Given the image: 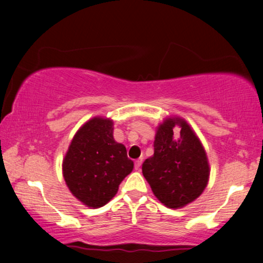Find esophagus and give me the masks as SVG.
<instances>
[{"instance_id":"obj_1","label":"esophagus","mask_w":263,"mask_h":263,"mask_svg":"<svg viewBox=\"0 0 263 263\" xmlns=\"http://www.w3.org/2000/svg\"><path fill=\"white\" fill-rule=\"evenodd\" d=\"M141 164H142V159H138L135 161V170L136 171H140V167H141Z\"/></svg>"}]
</instances>
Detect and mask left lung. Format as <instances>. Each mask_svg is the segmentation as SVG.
Listing matches in <instances>:
<instances>
[{"mask_svg":"<svg viewBox=\"0 0 263 263\" xmlns=\"http://www.w3.org/2000/svg\"><path fill=\"white\" fill-rule=\"evenodd\" d=\"M210 171L206 151L188 122L178 116L165 118L157 127L154 154L142 164L154 196L168 208L184 207L206 189Z\"/></svg>","mask_w":263,"mask_h":263,"instance_id":"1","label":"left lung"}]
</instances>
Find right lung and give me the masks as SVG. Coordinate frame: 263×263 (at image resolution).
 <instances>
[{"mask_svg":"<svg viewBox=\"0 0 263 263\" xmlns=\"http://www.w3.org/2000/svg\"><path fill=\"white\" fill-rule=\"evenodd\" d=\"M123 143L114 139V121L96 116L75 133L63 158L66 184L77 199L91 208L106 204L133 171Z\"/></svg>","mask_w":263,"mask_h":263,"instance_id":"right-lung-1","label":"right lung"}]
</instances>
